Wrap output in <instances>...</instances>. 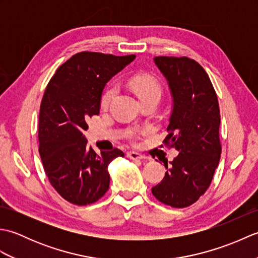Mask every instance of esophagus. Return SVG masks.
Listing matches in <instances>:
<instances>
[{"instance_id":"1","label":"esophagus","mask_w":258,"mask_h":258,"mask_svg":"<svg viewBox=\"0 0 258 258\" xmlns=\"http://www.w3.org/2000/svg\"><path fill=\"white\" fill-rule=\"evenodd\" d=\"M127 157L132 158V160H143V158H145L143 155H141L138 152H128Z\"/></svg>"}]
</instances>
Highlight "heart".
Returning a JSON list of instances; mask_svg holds the SVG:
<instances>
[{"instance_id": "1", "label": "heart", "mask_w": 258, "mask_h": 258, "mask_svg": "<svg viewBox=\"0 0 258 258\" xmlns=\"http://www.w3.org/2000/svg\"><path fill=\"white\" fill-rule=\"evenodd\" d=\"M130 85L132 86V89L141 98V101L147 100V98H161L163 94V87L161 82L158 81L155 76L150 74H141L133 76L130 81ZM116 91L117 87L115 84H111L106 87V90L103 92L101 97L102 108L108 107L109 103H111L113 97L116 94ZM141 132V130L133 128L128 131L126 136H127L131 141H135Z\"/></svg>"}]
</instances>
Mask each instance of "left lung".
Returning <instances> with one entry per match:
<instances>
[{"label":"left lung","instance_id":"left-lung-1","mask_svg":"<svg viewBox=\"0 0 258 258\" xmlns=\"http://www.w3.org/2000/svg\"><path fill=\"white\" fill-rule=\"evenodd\" d=\"M174 97L168 135L163 144L178 151L152 193L163 204L187 207L205 194L220 163L221 114L210 76L187 56H156Z\"/></svg>","mask_w":258,"mask_h":258}]
</instances>
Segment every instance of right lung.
Here are the masks:
<instances>
[{
	"instance_id": "obj_1",
	"label": "right lung",
	"mask_w": 258,
	"mask_h": 258,
	"mask_svg": "<svg viewBox=\"0 0 258 258\" xmlns=\"http://www.w3.org/2000/svg\"><path fill=\"white\" fill-rule=\"evenodd\" d=\"M135 56L80 52L56 70L46 86L38 116V152L48 182L72 204L84 206L103 197L109 187V163L124 156L117 149L96 154L83 131L100 113L106 82Z\"/></svg>"
}]
</instances>
